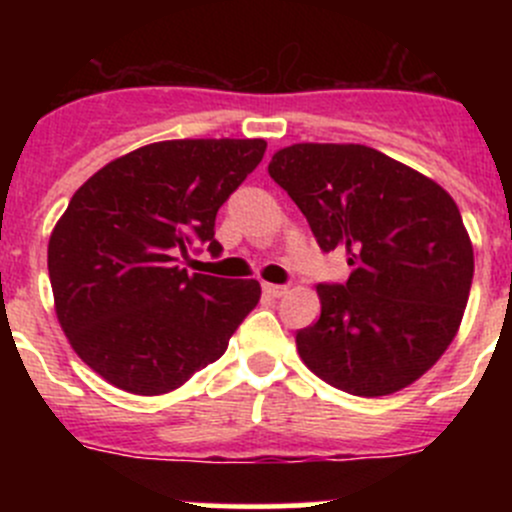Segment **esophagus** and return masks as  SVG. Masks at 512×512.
Segmentation results:
<instances>
[{"label":"esophagus","mask_w":512,"mask_h":512,"mask_svg":"<svg viewBox=\"0 0 512 512\" xmlns=\"http://www.w3.org/2000/svg\"><path fill=\"white\" fill-rule=\"evenodd\" d=\"M262 292H265L267 297L277 299V297H285L287 287L285 285H270V282H265V285H262Z\"/></svg>","instance_id":"esophagus-1"}]
</instances>
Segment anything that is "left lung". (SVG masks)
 <instances>
[{"mask_svg":"<svg viewBox=\"0 0 512 512\" xmlns=\"http://www.w3.org/2000/svg\"><path fill=\"white\" fill-rule=\"evenodd\" d=\"M270 178L322 252H347L344 285L317 287L322 314L297 332L304 364L354 396L414 384L448 349L473 282V247L451 195L409 165L356 143H297Z\"/></svg>","mask_w":512,"mask_h":512,"instance_id":"left-lung-1","label":"left lung"}]
</instances>
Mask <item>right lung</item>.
<instances>
[{
  "label": "right lung",
  "instance_id": "add662e5",
  "mask_svg": "<svg viewBox=\"0 0 512 512\" xmlns=\"http://www.w3.org/2000/svg\"><path fill=\"white\" fill-rule=\"evenodd\" d=\"M262 138L143 146L74 193L49 240L56 317L74 352L138 396L183 386L225 354L260 302L257 280L190 275L179 257L208 245L215 215L260 165Z\"/></svg>",
  "mask_w": 512,
  "mask_h": 512
}]
</instances>
